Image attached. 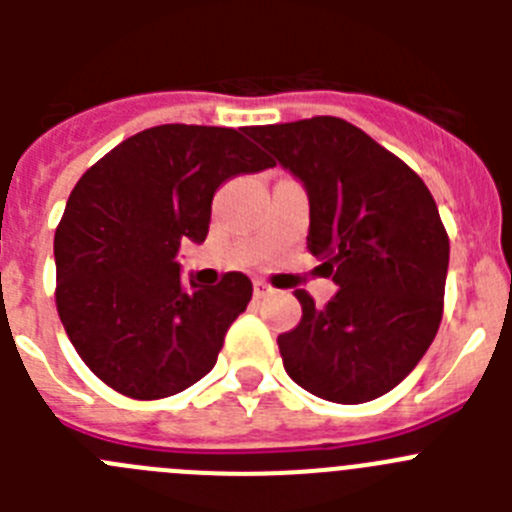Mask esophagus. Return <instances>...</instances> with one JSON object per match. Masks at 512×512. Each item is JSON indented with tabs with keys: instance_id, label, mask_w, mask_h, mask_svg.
Instances as JSON below:
<instances>
[{
	"instance_id": "esophagus-1",
	"label": "esophagus",
	"mask_w": 512,
	"mask_h": 512,
	"mask_svg": "<svg viewBox=\"0 0 512 512\" xmlns=\"http://www.w3.org/2000/svg\"><path fill=\"white\" fill-rule=\"evenodd\" d=\"M274 292H277V289L271 287V284H266L264 279H256V282H253V295L256 297H269L274 295Z\"/></svg>"
}]
</instances>
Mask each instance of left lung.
Masks as SVG:
<instances>
[{
    "instance_id": "8db88e82",
    "label": "left lung",
    "mask_w": 512,
    "mask_h": 512,
    "mask_svg": "<svg viewBox=\"0 0 512 512\" xmlns=\"http://www.w3.org/2000/svg\"><path fill=\"white\" fill-rule=\"evenodd\" d=\"M302 182L307 248L338 292L305 289L297 328L277 338L302 390L341 405L382 397L415 369L443 315L449 235L431 192L405 161L341 117L248 128Z\"/></svg>"
}]
</instances>
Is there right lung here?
I'll return each instance as SVG.
<instances>
[{
    "mask_svg": "<svg viewBox=\"0 0 512 512\" xmlns=\"http://www.w3.org/2000/svg\"><path fill=\"white\" fill-rule=\"evenodd\" d=\"M248 128L158 125L81 176L56 228V307L81 361L120 395L161 400L200 382L253 284L182 282L176 253L202 243L217 187L274 166Z\"/></svg>",
    "mask_w": 512,
    "mask_h": 512,
    "instance_id": "right-lung-1",
    "label": "right lung"
}]
</instances>
